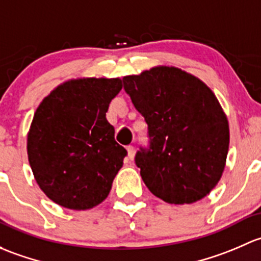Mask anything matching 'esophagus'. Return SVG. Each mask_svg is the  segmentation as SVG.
Segmentation results:
<instances>
[{"mask_svg":"<svg viewBox=\"0 0 261 261\" xmlns=\"http://www.w3.org/2000/svg\"><path fill=\"white\" fill-rule=\"evenodd\" d=\"M127 152H128V157L130 158H133V155H134V147L133 146H128L127 147Z\"/></svg>","mask_w":261,"mask_h":261,"instance_id":"34e87169","label":"esophagus"}]
</instances>
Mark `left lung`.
I'll return each instance as SVG.
<instances>
[{
	"instance_id": "8db88e82",
	"label": "left lung",
	"mask_w": 261,
	"mask_h": 261,
	"mask_svg": "<svg viewBox=\"0 0 261 261\" xmlns=\"http://www.w3.org/2000/svg\"><path fill=\"white\" fill-rule=\"evenodd\" d=\"M123 84L148 124L149 147L136 154L146 186L165 202L184 205L219 184L229 152V122L216 95L195 75L154 66Z\"/></svg>"
}]
</instances>
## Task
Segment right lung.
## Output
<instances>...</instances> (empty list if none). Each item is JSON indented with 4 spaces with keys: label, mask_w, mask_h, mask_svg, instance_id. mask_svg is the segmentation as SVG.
Wrapping results in <instances>:
<instances>
[{
    "label": "right lung",
    "mask_w": 261,
    "mask_h": 261,
    "mask_svg": "<svg viewBox=\"0 0 261 261\" xmlns=\"http://www.w3.org/2000/svg\"><path fill=\"white\" fill-rule=\"evenodd\" d=\"M119 77H77L42 99L28 134V155L42 192L70 210L103 202L127 150L106 114L122 90Z\"/></svg>",
    "instance_id": "add662e5"
}]
</instances>
